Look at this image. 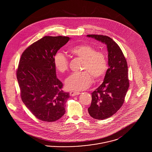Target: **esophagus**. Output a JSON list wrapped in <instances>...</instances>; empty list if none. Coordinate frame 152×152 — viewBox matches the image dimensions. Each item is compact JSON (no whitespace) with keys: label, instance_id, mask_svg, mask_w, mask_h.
Wrapping results in <instances>:
<instances>
[{"label":"esophagus","instance_id":"esophagus-1","mask_svg":"<svg viewBox=\"0 0 152 152\" xmlns=\"http://www.w3.org/2000/svg\"><path fill=\"white\" fill-rule=\"evenodd\" d=\"M69 94H70V96H75L80 94V93L79 92H75V91H71Z\"/></svg>","mask_w":152,"mask_h":152}]
</instances>
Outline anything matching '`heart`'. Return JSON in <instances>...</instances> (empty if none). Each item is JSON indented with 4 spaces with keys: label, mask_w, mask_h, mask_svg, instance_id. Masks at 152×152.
I'll return each instance as SVG.
<instances>
[{
    "label": "heart",
    "mask_w": 152,
    "mask_h": 152,
    "mask_svg": "<svg viewBox=\"0 0 152 152\" xmlns=\"http://www.w3.org/2000/svg\"><path fill=\"white\" fill-rule=\"evenodd\" d=\"M69 52L77 58L83 60L82 69L79 73H73L65 80L66 87L73 91H83L89 87L93 77L96 80L101 79L108 69V63L105 54L101 51H96L94 47L79 44L69 50ZM53 63L58 72L64 73L68 70L69 61L65 55L58 52L53 58Z\"/></svg>",
    "instance_id": "1"
}]
</instances>
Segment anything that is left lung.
Here are the masks:
<instances>
[{
  "label": "left lung",
  "instance_id": "left-lung-1",
  "mask_svg": "<svg viewBox=\"0 0 152 152\" xmlns=\"http://www.w3.org/2000/svg\"><path fill=\"white\" fill-rule=\"evenodd\" d=\"M87 37L105 44L108 52L109 68L103 83L92 94L88 109L89 115L103 120L113 115L122 107L129 87L127 62L120 47L108 36L88 35Z\"/></svg>",
  "mask_w": 152,
  "mask_h": 152
}]
</instances>
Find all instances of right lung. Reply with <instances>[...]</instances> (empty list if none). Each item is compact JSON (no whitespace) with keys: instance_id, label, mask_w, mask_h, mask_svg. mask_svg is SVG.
I'll use <instances>...</instances> for the list:
<instances>
[{"instance_id":"right-lung-1","label":"right lung","mask_w":152,"mask_h":152,"mask_svg":"<svg viewBox=\"0 0 152 152\" xmlns=\"http://www.w3.org/2000/svg\"><path fill=\"white\" fill-rule=\"evenodd\" d=\"M69 40L66 36H44L21 56L16 76L22 101L36 118L43 121H55L65 113L69 94L62 90L53 58Z\"/></svg>"}]
</instances>
